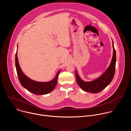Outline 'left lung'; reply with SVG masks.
Wrapping results in <instances>:
<instances>
[{
  "mask_svg": "<svg viewBox=\"0 0 131 131\" xmlns=\"http://www.w3.org/2000/svg\"><path fill=\"white\" fill-rule=\"evenodd\" d=\"M113 47L114 49L113 57L111 63L106 71L99 78L92 81L84 82L80 78L76 71L77 83L82 90L92 93H97L102 91L113 80L115 73L116 63V52L113 41Z\"/></svg>",
  "mask_w": 131,
  "mask_h": 131,
  "instance_id": "8db88e82",
  "label": "left lung"
}]
</instances>
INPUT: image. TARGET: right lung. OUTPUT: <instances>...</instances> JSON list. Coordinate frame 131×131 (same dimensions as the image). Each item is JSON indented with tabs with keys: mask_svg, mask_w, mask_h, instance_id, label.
<instances>
[{
	"mask_svg": "<svg viewBox=\"0 0 131 131\" xmlns=\"http://www.w3.org/2000/svg\"><path fill=\"white\" fill-rule=\"evenodd\" d=\"M15 67L18 80L21 85L31 93L37 95L47 94L52 91L57 85L59 74L61 71V70H60L55 77L49 82H40L32 80L25 76V74L22 72L18 64L17 51L15 54Z\"/></svg>",
	"mask_w": 131,
	"mask_h": 131,
	"instance_id": "1",
	"label": "right lung"
}]
</instances>
